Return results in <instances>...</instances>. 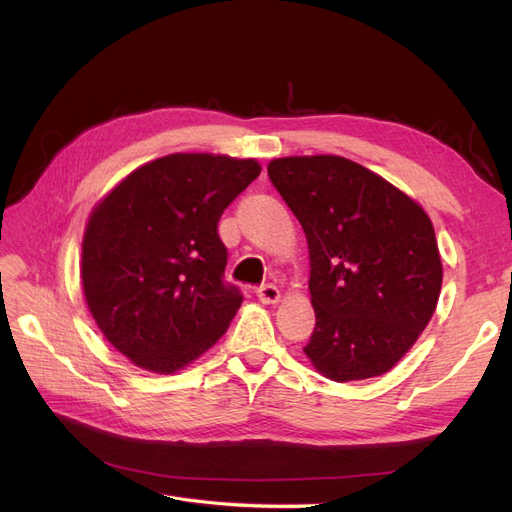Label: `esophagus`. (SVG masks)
Returning a JSON list of instances; mask_svg holds the SVG:
<instances>
[{"label":"esophagus","instance_id":"34e87169","mask_svg":"<svg viewBox=\"0 0 512 512\" xmlns=\"http://www.w3.org/2000/svg\"><path fill=\"white\" fill-rule=\"evenodd\" d=\"M256 297L260 299V303L273 305L280 301V290H277V286H273V284H265L256 290Z\"/></svg>","mask_w":512,"mask_h":512}]
</instances>
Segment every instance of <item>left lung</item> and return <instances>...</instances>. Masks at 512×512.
<instances>
[{
  "instance_id": "obj_1",
  "label": "left lung",
  "mask_w": 512,
  "mask_h": 512,
  "mask_svg": "<svg viewBox=\"0 0 512 512\" xmlns=\"http://www.w3.org/2000/svg\"><path fill=\"white\" fill-rule=\"evenodd\" d=\"M267 173L307 237L316 312L307 359L335 382L386 374L438 305L442 260L429 215L339 156L277 158Z\"/></svg>"
}]
</instances>
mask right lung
I'll return each mask as SVG.
<instances>
[{
  "mask_svg": "<svg viewBox=\"0 0 512 512\" xmlns=\"http://www.w3.org/2000/svg\"><path fill=\"white\" fill-rule=\"evenodd\" d=\"M258 175L256 160L170 153L136 168L91 211L85 301L134 365L175 374L226 333L243 297L224 282L218 222Z\"/></svg>",
  "mask_w": 512,
  "mask_h": 512,
  "instance_id": "add662e5",
  "label": "right lung"
}]
</instances>
